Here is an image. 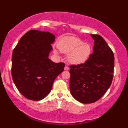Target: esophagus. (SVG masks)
<instances>
[{
    "mask_svg": "<svg viewBox=\"0 0 128 128\" xmlns=\"http://www.w3.org/2000/svg\"><path fill=\"white\" fill-rule=\"evenodd\" d=\"M64 70H66V71H67V70H69V68L67 66H65V67H64Z\"/></svg>",
    "mask_w": 128,
    "mask_h": 128,
    "instance_id": "34e87169",
    "label": "esophagus"
}]
</instances>
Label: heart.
I'll return each mask as SVG.
<instances>
[{
  "mask_svg": "<svg viewBox=\"0 0 128 128\" xmlns=\"http://www.w3.org/2000/svg\"><path fill=\"white\" fill-rule=\"evenodd\" d=\"M58 48L61 52L69 54L68 60L74 64H82L89 58L92 48L90 44H84L80 38L67 36L64 37L60 41L58 44ZM54 52L58 54L57 50H54Z\"/></svg>",
  "mask_w": 128,
  "mask_h": 128,
  "instance_id": "obj_1",
  "label": "heart"
}]
</instances>
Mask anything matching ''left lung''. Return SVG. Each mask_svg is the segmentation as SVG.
Here are the masks:
<instances>
[{
  "instance_id": "obj_1",
  "label": "left lung",
  "mask_w": 128,
  "mask_h": 128,
  "mask_svg": "<svg viewBox=\"0 0 128 128\" xmlns=\"http://www.w3.org/2000/svg\"><path fill=\"white\" fill-rule=\"evenodd\" d=\"M90 36L94 40L93 53L84 64L70 66V92L84 104L96 102L103 97L112 84L114 73L113 51L101 36Z\"/></svg>"
}]
</instances>
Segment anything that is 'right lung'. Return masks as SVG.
Instances as JSON below:
<instances>
[{
    "label": "right lung",
    "mask_w": 128,
    "mask_h": 128,
    "mask_svg": "<svg viewBox=\"0 0 128 128\" xmlns=\"http://www.w3.org/2000/svg\"><path fill=\"white\" fill-rule=\"evenodd\" d=\"M55 40L53 34L31 30L22 36L12 54V76L18 90L28 100H40L50 92L64 63L48 58Z\"/></svg>",
    "instance_id": "right-lung-1"
}]
</instances>
